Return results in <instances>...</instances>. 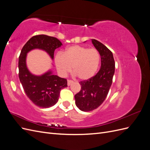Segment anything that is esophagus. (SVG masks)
Returning a JSON list of instances; mask_svg holds the SVG:
<instances>
[{"label": "esophagus", "instance_id": "34e87169", "mask_svg": "<svg viewBox=\"0 0 150 150\" xmlns=\"http://www.w3.org/2000/svg\"><path fill=\"white\" fill-rule=\"evenodd\" d=\"M72 83H73V81L72 80H67V85L70 86Z\"/></svg>", "mask_w": 150, "mask_h": 150}]
</instances>
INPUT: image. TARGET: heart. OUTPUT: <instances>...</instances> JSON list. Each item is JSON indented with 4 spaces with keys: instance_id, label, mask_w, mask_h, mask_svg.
Wrapping results in <instances>:
<instances>
[{
    "instance_id": "obj_1",
    "label": "heart",
    "mask_w": 150,
    "mask_h": 150,
    "mask_svg": "<svg viewBox=\"0 0 150 150\" xmlns=\"http://www.w3.org/2000/svg\"><path fill=\"white\" fill-rule=\"evenodd\" d=\"M56 69L61 76H65L72 71L81 80L93 78L100 63V54L96 48L73 46L67 48L62 54L54 58Z\"/></svg>"
}]
</instances>
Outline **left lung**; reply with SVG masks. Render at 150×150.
I'll return each instance as SVG.
<instances>
[{"mask_svg":"<svg viewBox=\"0 0 150 150\" xmlns=\"http://www.w3.org/2000/svg\"><path fill=\"white\" fill-rule=\"evenodd\" d=\"M92 43L101 56V68L93 78L79 83L81 89L75 96V103L80 110L91 111L105 100L112 82L115 62L112 52L96 39Z\"/></svg>","mask_w":150,"mask_h":150,"instance_id":"left-lung-1","label":"left lung"}]
</instances>
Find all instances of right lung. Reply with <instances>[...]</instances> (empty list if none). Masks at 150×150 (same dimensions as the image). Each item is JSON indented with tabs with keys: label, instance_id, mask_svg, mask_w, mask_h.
Returning a JSON list of instances; mask_svg holds the SVG:
<instances>
[{
	"label": "right lung",
	"instance_id": "right-lung-1",
	"mask_svg": "<svg viewBox=\"0 0 150 150\" xmlns=\"http://www.w3.org/2000/svg\"><path fill=\"white\" fill-rule=\"evenodd\" d=\"M61 46L57 38L42 34L31 38L21 50L18 65L19 79L27 96L40 108L51 107L57 102L61 90L67 86V79L53 75L51 71L41 76L31 74L26 66L27 54L39 49L47 52L53 59L54 51Z\"/></svg>",
	"mask_w": 150,
	"mask_h": 150
}]
</instances>
